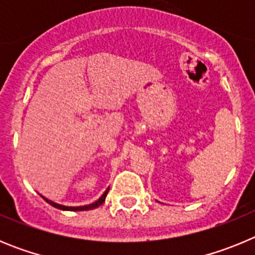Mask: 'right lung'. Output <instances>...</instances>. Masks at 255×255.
I'll list each match as a JSON object with an SVG mask.
<instances>
[{
  "label": "right lung",
  "instance_id": "add662e5",
  "mask_svg": "<svg viewBox=\"0 0 255 255\" xmlns=\"http://www.w3.org/2000/svg\"><path fill=\"white\" fill-rule=\"evenodd\" d=\"M107 193H108V189L105 191V193H103L102 197H101L100 199L97 200V202H94V203H92V204H88V206H83V207H66V206H61V204L55 203V202H51V200H48V199H47V198H44V197H43V199L46 200L47 203L51 204L52 207H55V208H58V209H62V211H74V212H75V211H89V209H94V208H97V207H100L101 204L105 203L106 195H107Z\"/></svg>",
  "mask_w": 255,
  "mask_h": 255
}]
</instances>
